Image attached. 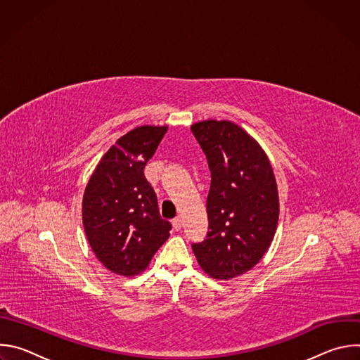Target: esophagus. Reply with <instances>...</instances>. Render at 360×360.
Listing matches in <instances>:
<instances>
[{
    "mask_svg": "<svg viewBox=\"0 0 360 360\" xmlns=\"http://www.w3.org/2000/svg\"><path fill=\"white\" fill-rule=\"evenodd\" d=\"M172 226H174L175 231H179V229L182 228V219H181V217H176V218L172 219Z\"/></svg>",
    "mask_w": 360,
    "mask_h": 360,
    "instance_id": "1",
    "label": "esophagus"
}]
</instances>
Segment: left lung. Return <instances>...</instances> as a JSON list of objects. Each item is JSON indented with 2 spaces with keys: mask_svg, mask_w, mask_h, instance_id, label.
<instances>
[{
  "mask_svg": "<svg viewBox=\"0 0 360 360\" xmlns=\"http://www.w3.org/2000/svg\"><path fill=\"white\" fill-rule=\"evenodd\" d=\"M191 129L211 169L210 231L192 249L210 276L236 278L262 259L274 239L279 219L274 169L261 145L233 122L208 120Z\"/></svg>",
  "mask_w": 360,
  "mask_h": 360,
  "instance_id": "left-lung-1",
  "label": "left lung"
}]
</instances>
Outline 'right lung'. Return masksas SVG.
<instances>
[{"instance_id": "1", "label": "right lung", "mask_w": 360, "mask_h": 360, "mask_svg": "<svg viewBox=\"0 0 360 360\" xmlns=\"http://www.w3.org/2000/svg\"><path fill=\"white\" fill-rule=\"evenodd\" d=\"M168 127H138L112 145L91 175L82 199V224L99 262L134 276L169 238L157 195L143 175Z\"/></svg>"}]
</instances>
